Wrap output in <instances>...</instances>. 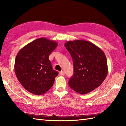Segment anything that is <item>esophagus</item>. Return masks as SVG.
Masks as SVG:
<instances>
[{
	"label": "esophagus",
	"instance_id": "esophagus-1",
	"mask_svg": "<svg viewBox=\"0 0 126 126\" xmlns=\"http://www.w3.org/2000/svg\"><path fill=\"white\" fill-rule=\"evenodd\" d=\"M59 74H60V75H61V76H63V75H64L65 73L63 71H61V72H59Z\"/></svg>",
	"mask_w": 126,
	"mask_h": 126
}]
</instances>
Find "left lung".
<instances>
[{
  "instance_id": "8db88e82",
  "label": "left lung",
  "mask_w": 126,
  "mask_h": 126,
  "mask_svg": "<svg viewBox=\"0 0 126 126\" xmlns=\"http://www.w3.org/2000/svg\"><path fill=\"white\" fill-rule=\"evenodd\" d=\"M64 46L71 55L74 73L68 84L79 94L91 92L98 87L108 74L107 58L101 48L83 40L68 41Z\"/></svg>"
}]
</instances>
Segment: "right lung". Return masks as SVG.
I'll list each match as a JSON object with an SVG mask.
<instances>
[{
  "label": "right lung",
  "mask_w": 126,
  "mask_h": 126,
  "mask_svg": "<svg viewBox=\"0 0 126 126\" xmlns=\"http://www.w3.org/2000/svg\"><path fill=\"white\" fill-rule=\"evenodd\" d=\"M57 46L56 42L40 38L24 46L17 54L15 73L29 92L42 95L53 86L58 73L53 69L49 56Z\"/></svg>",
  "instance_id": "obj_1"
}]
</instances>
